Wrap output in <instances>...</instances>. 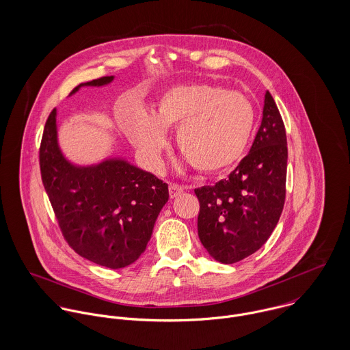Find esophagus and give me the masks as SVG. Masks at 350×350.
<instances>
[{"instance_id":"esophagus-1","label":"esophagus","mask_w":350,"mask_h":350,"mask_svg":"<svg viewBox=\"0 0 350 350\" xmlns=\"http://www.w3.org/2000/svg\"><path fill=\"white\" fill-rule=\"evenodd\" d=\"M170 197L174 200L178 196H180L183 191H185V187L180 186V185H176V183H170Z\"/></svg>"}]
</instances>
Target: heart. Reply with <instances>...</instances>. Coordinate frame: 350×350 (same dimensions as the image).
I'll return each instance as SVG.
<instances>
[{"label":"heart","instance_id":"obj_1","mask_svg":"<svg viewBox=\"0 0 350 350\" xmlns=\"http://www.w3.org/2000/svg\"><path fill=\"white\" fill-rule=\"evenodd\" d=\"M176 128V146L200 172L215 174L236 164L248 147L254 107L240 92L210 83L165 89L150 106L122 120V132L143 160L157 168L167 146L165 129Z\"/></svg>","mask_w":350,"mask_h":350}]
</instances>
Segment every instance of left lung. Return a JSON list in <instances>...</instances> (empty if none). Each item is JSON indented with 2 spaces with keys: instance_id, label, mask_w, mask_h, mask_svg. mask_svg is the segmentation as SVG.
Wrapping results in <instances>:
<instances>
[{
  "instance_id": "1",
  "label": "left lung",
  "mask_w": 350,
  "mask_h": 350,
  "mask_svg": "<svg viewBox=\"0 0 350 350\" xmlns=\"http://www.w3.org/2000/svg\"><path fill=\"white\" fill-rule=\"evenodd\" d=\"M287 156L284 124L267 92L250 153L228 179L196 189L200 203L198 236L214 260L237 262L269 239L284 206Z\"/></svg>"
}]
</instances>
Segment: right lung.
Listing matches in <instances>:
<instances>
[{"label": "right lung", "mask_w": 350, "mask_h": 350, "mask_svg": "<svg viewBox=\"0 0 350 350\" xmlns=\"http://www.w3.org/2000/svg\"><path fill=\"white\" fill-rule=\"evenodd\" d=\"M114 81L103 77L78 85L102 88ZM57 111L46 122L40 168L44 189L64 239L82 257L111 269L135 262L147 248L154 222L168 200V185L122 156L77 164L59 144Z\"/></svg>", "instance_id": "1"}]
</instances>
